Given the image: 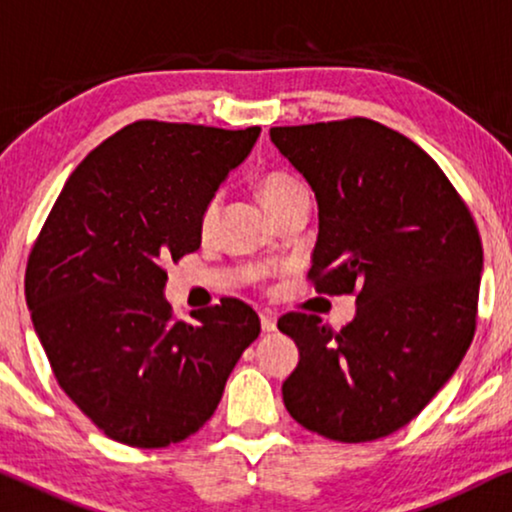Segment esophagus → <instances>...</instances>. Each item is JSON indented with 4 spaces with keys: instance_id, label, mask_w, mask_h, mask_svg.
<instances>
[{
    "instance_id": "esophagus-1",
    "label": "esophagus",
    "mask_w": 512,
    "mask_h": 512,
    "mask_svg": "<svg viewBox=\"0 0 512 512\" xmlns=\"http://www.w3.org/2000/svg\"><path fill=\"white\" fill-rule=\"evenodd\" d=\"M260 320H262V330L264 332H274L276 330V313L269 309L260 311Z\"/></svg>"
}]
</instances>
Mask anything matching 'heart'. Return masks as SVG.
Here are the masks:
<instances>
[{"label":"heart","mask_w":512,"mask_h":512,"mask_svg":"<svg viewBox=\"0 0 512 512\" xmlns=\"http://www.w3.org/2000/svg\"><path fill=\"white\" fill-rule=\"evenodd\" d=\"M257 192H260V199L271 215H278L283 208H288L290 203H295L299 199H309V196H306L304 182L299 180L297 175L285 173V170H274V173L264 175L260 180V187H257ZM217 217H220V196L215 194L210 196L208 203L201 210L199 227L203 236L213 234ZM264 274H267V269L264 267H252L248 271L250 278H262Z\"/></svg>","instance_id":"1"}]
</instances>
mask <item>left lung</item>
<instances>
[{
    "instance_id": "8db88e82",
    "label": "left lung",
    "mask_w": 512,
    "mask_h": 512,
    "mask_svg": "<svg viewBox=\"0 0 512 512\" xmlns=\"http://www.w3.org/2000/svg\"><path fill=\"white\" fill-rule=\"evenodd\" d=\"M271 142L316 192L309 281L356 295L342 330L316 313L278 318L299 349L283 403L323 438H386L431 403L473 342L478 227L438 163L377 121L276 126Z\"/></svg>"
}]
</instances>
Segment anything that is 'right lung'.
I'll list each match as a JSON object with an SVG mask.
<instances>
[{
    "label": "right lung",
    "instance_id": "obj_1",
    "mask_svg": "<svg viewBox=\"0 0 512 512\" xmlns=\"http://www.w3.org/2000/svg\"><path fill=\"white\" fill-rule=\"evenodd\" d=\"M245 131L135 121L67 177L25 269L53 377L107 438L156 449L213 417L260 318L241 299L177 320L163 262L201 245V210L255 145Z\"/></svg>",
    "mask_w": 512,
    "mask_h": 512
}]
</instances>
